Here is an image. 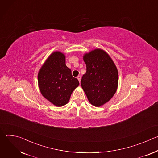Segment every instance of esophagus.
<instances>
[{"instance_id": "obj_1", "label": "esophagus", "mask_w": 158, "mask_h": 158, "mask_svg": "<svg viewBox=\"0 0 158 158\" xmlns=\"http://www.w3.org/2000/svg\"><path fill=\"white\" fill-rule=\"evenodd\" d=\"M77 79H78L79 82H81V77H80V76H77Z\"/></svg>"}]
</instances>
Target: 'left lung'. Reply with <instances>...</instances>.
<instances>
[{
    "label": "left lung",
    "mask_w": 158,
    "mask_h": 158,
    "mask_svg": "<svg viewBox=\"0 0 158 158\" xmlns=\"http://www.w3.org/2000/svg\"><path fill=\"white\" fill-rule=\"evenodd\" d=\"M86 73L81 86L89 102L99 107L107 102L116 93L118 85L117 67L109 54L96 49L83 56Z\"/></svg>",
    "instance_id": "1"
}]
</instances>
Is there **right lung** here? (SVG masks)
<instances>
[{
	"instance_id": "add662e5",
	"label": "right lung",
	"mask_w": 158,
	"mask_h": 158,
	"mask_svg": "<svg viewBox=\"0 0 158 158\" xmlns=\"http://www.w3.org/2000/svg\"><path fill=\"white\" fill-rule=\"evenodd\" d=\"M38 85L45 98L60 107L69 102L73 91L79 86V82L66 66L65 55L56 51L49 56L40 69Z\"/></svg>"
}]
</instances>
